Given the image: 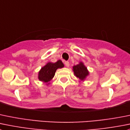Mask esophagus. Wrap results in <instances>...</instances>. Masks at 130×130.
Wrapping results in <instances>:
<instances>
[{
    "mask_svg": "<svg viewBox=\"0 0 130 130\" xmlns=\"http://www.w3.org/2000/svg\"><path fill=\"white\" fill-rule=\"evenodd\" d=\"M65 66L67 67H69L70 66V63H69V61H65Z\"/></svg>",
    "mask_w": 130,
    "mask_h": 130,
    "instance_id": "34e87169",
    "label": "esophagus"
}]
</instances>
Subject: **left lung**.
I'll list each match as a JSON object with an SVG mask.
<instances>
[{
	"label": "left lung",
	"instance_id": "1",
	"mask_svg": "<svg viewBox=\"0 0 130 130\" xmlns=\"http://www.w3.org/2000/svg\"><path fill=\"white\" fill-rule=\"evenodd\" d=\"M72 70L74 71V75L81 81H84L89 74L87 67L82 61H80L77 65L73 66Z\"/></svg>",
	"mask_w": 130,
	"mask_h": 130
}]
</instances>
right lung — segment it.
I'll return each instance as SVG.
<instances>
[{
    "label": "right lung",
    "instance_id": "add662e5",
    "mask_svg": "<svg viewBox=\"0 0 130 130\" xmlns=\"http://www.w3.org/2000/svg\"><path fill=\"white\" fill-rule=\"evenodd\" d=\"M63 67H64V65L61 60H58L55 63H47L39 72V80L46 83V85H48L50 83V80L55 76L56 70Z\"/></svg>",
    "mask_w": 130,
    "mask_h": 130
}]
</instances>
